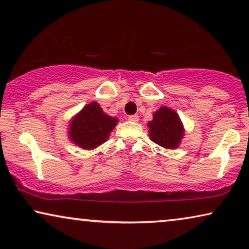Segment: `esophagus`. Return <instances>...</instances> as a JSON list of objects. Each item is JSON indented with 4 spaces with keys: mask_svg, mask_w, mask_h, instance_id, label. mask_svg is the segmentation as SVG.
Returning <instances> with one entry per match:
<instances>
[{
    "mask_svg": "<svg viewBox=\"0 0 249 249\" xmlns=\"http://www.w3.org/2000/svg\"><path fill=\"white\" fill-rule=\"evenodd\" d=\"M128 120L131 121V122H137V121L139 120V117H138V115H136V114H134V115H129Z\"/></svg>",
    "mask_w": 249,
    "mask_h": 249,
    "instance_id": "obj_1",
    "label": "esophagus"
}]
</instances>
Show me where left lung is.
I'll list each match as a JSON object with an SVG mask.
<instances>
[{
    "label": "left lung",
    "instance_id": "1",
    "mask_svg": "<svg viewBox=\"0 0 249 249\" xmlns=\"http://www.w3.org/2000/svg\"><path fill=\"white\" fill-rule=\"evenodd\" d=\"M152 142L168 149L178 148L185 136V128L178 113L171 107H161L147 124Z\"/></svg>",
    "mask_w": 249,
    "mask_h": 249
}]
</instances>
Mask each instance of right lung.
Instances as JSON below:
<instances>
[{
    "instance_id": "add662e5",
    "label": "right lung",
    "mask_w": 249,
    "mask_h": 249,
    "mask_svg": "<svg viewBox=\"0 0 249 249\" xmlns=\"http://www.w3.org/2000/svg\"><path fill=\"white\" fill-rule=\"evenodd\" d=\"M118 122L117 118L105 113L97 102H91L71 118L68 137L78 147L89 151L107 141Z\"/></svg>"
}]
</instances>
